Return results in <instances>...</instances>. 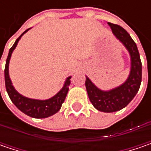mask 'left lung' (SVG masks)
<instances>
[{
  "mask_svg": "<svg viewBox=\"0 0 151 151\" xmlns=\"http://www.w3.org/2000/svg\"><path fill=\"white\" fill-rule=\"evenodd\" d=\"M114 36L124 44L129 51L131 60L130 73L124 83L109 91L96 87L90 79L86 76V88L91 102L98 111L113 113L125 107L135 96L142 79V64L136 44L130 35L122 27L108 22Z\"/></svg>",
  "mask_w": 151,
  "mask_h": 151,
  "instance_id": "left-lung-1",
  "label": "left lung"
}]
</instances>
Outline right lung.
<instances>
[{"mask_svg": "<svg viewBox=\"0 0 151 151\" xmlns=\"http://www.w3.org/2000/svg\"><path fill=\"white\" fill-rule=\"evenodd\" d=\"M30 28L27 29L25 32H23L21 34L20 37L16 40L12 47L9 50L8 56L6 61V67H5V84H6V89L8 93L10 99L20 111L32 118L44 119V118H48L54 115L57 112H59V110L60 109L62 103L65 101L67 93H68L69 86L70 84V80L71 78V76H69L65 80L64 86L56 95L47 100H37V99L28 98V97L21 95L20 93H18L16 91L9 76V62H10L12 54L15 50V48L17 47L21 37Z\"/></svg>", "mask_w": 151, "mask_h": 151, "instance_id": "1", "label": "right lung"}]
</instances>
